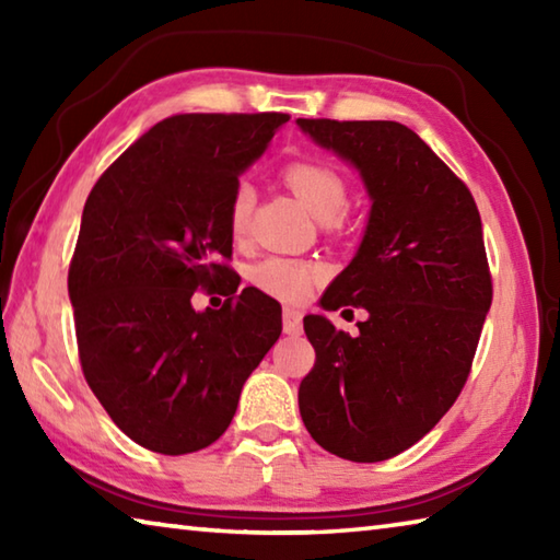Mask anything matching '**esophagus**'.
<instances>
[{
    "label": "esophagus",
    "instance_id": "34e87169",
    "mask_svg": "<svg viewBox=\"0 0 560 560\" xmlns=\"http://www.w3.org/2000/svg\"><path fill=\"white\" fill-rule=\"evenodd\" d=\"M281 320H283V334H289V336H299L301 330H303V314L299 308H293V306H287L283 308V316H281Z\"/></svg>",
    "mask_w": 560,
    "mask_h": 560
}]
</instances>
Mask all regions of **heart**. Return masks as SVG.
Instances as JSON below:
<instances>
[{
	"mask_svg": "<svg viewBox=\"0 0 560 560\" xmlns=\"http://www.w3.org/2000/svg\"><path fill=\"white\" fill-rule=\"evenodd\" d=\"M283 183L299 197V202L320 222H338L340 212L348 202V187L343 175L334 165L320 160H296L283 167ZM254 212V189L240 185L230 200V232L236 242H242L249 232ZM326 269L316 261L267 257L249 269V281L259 291L281 301H301L308 296L314 281L324 279Z\"/></svg>",
	"mask_w": 560,
	"mask_h": 560,
	"instance_id": "b5f03b06",
	"label": "heart"
}]
</instances>
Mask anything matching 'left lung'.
Listing matches in <instances>:
<instances>
[{
	"mask_svg": "<svg viewBox=\"0 0 560 560\" xmlns=\"http://www.w3.org/2000/svg\"><path fill=\"white\" fill-rule=\"evenodd\" d=\"M320 148L348 160L373 207L353 261L320 306H363L353 338L303 318L316 350L299 410L320 447L383 462L422 440L457 400L491 306L481 217L469 187L395 120L299 118Z\"/></svg>",
	"mask_w": 560,
	"mask_h": 560,
	"instance_id": "left-lung-1",
	"label": "left lung"
}]
</instances>
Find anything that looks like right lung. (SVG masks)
Wrapping results in <instances>:
<instances>
[{"mask_svg":"<svg viewBox=\"0 0 560 560\" xmlns=\"http://www.w3.org/2000/svg\"><path fill=\"white\" fill-rule=\"evenodd\" d=\"M287 120L170 116L91 189L69 267L79 358L93 395L140 447L175 457L220 440L281 336L279 303L236 291L226 212L240 175ZM212 285L228 299L200 315L188 299Z\"/></svg>","mask_w":560,"mask_h":560,"instance_id":"right-lung-1","label":"right lung"}]
</instances>
